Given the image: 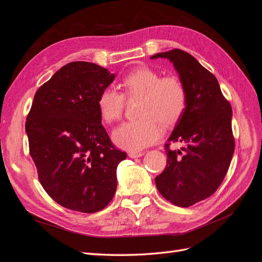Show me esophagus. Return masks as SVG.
Wrapping results in <instances>:
<instances>
[{"label":"esophagus","instance_id":"1","mask_svg":"<svg viewBox=\"0 0 262 262\" xmlns=\"http://www.w3.org/2000/svg\"><path fill=\"white\" fill-rule=\"evenodd\" d=\"M143 156V152H129V157L131 158H138Z\"/></svg>","mask_w":262,"mask_h":262}]
</instances>
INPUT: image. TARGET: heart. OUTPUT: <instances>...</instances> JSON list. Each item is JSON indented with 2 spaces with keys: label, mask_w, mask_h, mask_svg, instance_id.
I'll return each mask as SVG.
<instances>
[{
  "label": "heart",
  "mask_w": 262,
  "mask_h": 262,
  "mask_svg": "<svg viewBox=\"0 0 262 262\" xmlns=\"http://www.w3.org/2000/svg\"><path fill=\"white\" fill-rule=\"evenodd\" d=\"M125 97H140L137 120L122 123L114 131L115 143L123 149L139 152L162 137V125L168 128L179 121L187 107V92L178 77H161L157 71L141 67L121 81ZM123 95L113 89L102 90L97 98L100 118L107 123L121 118Z\"/></svg>",
  "instance_id": "heart-1"
}]
</instances>
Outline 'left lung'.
<instances>
[{"instance_id": "1", "label": "left lung", "mask_w": 262, "mask_h": 262, "mask_svg": "<svg viewBox=\"0 0 262 262\" xmlns=\"http://www.w3.org/2000/svg\"><path fill=\"white\" fill-rule=\"evenodd\" d=\"M168 59L187 92V107L165 145L167 165L155 178L158 191L172 204L187 208L207 199L223 181L234 154L232 107L211 72L180 49L154 54Z\"/></svg>"}]
</instances>
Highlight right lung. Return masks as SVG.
I'll use <instances>...</instances> for the list:
<instances>
[{
    "instance_id": "add662e5",
    "label": "right lung",
    "mask_w": 262,
    "mask_h": 262,
    "mask_svg": "<svg viewBox=\"0 0 262 262\" xmlns=\"http://www.w3.org/2000/svg\"><path fill=\"white\" fill-rule=\"evenodd\" d=\"M116 75L92 62L68 63L36 92L26 121L41 186L67 209L94 213L112 201L126 154L101 124L99 93Z\"/></svg>"
}]
</instances>
